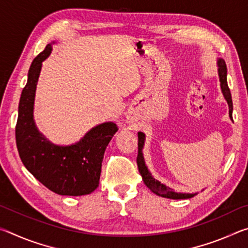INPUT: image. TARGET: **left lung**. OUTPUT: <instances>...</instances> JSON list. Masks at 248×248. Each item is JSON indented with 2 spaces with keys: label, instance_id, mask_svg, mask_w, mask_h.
I'll list each match as a JSON object with an SVG mask.
<instances>
[{
  "label": "left lung",
  "instance_id": "obj_1",
  "mask_svg": "<svg viewBox=\"0 0 248 248\" xmlns=\"http://www.w3.org/2000/svg\"><path fill=\"white\" fill-rule=\"evenodd\" d=\"M217 72H219V78H220V85L222 93L226 102L229 104V115L231 120H233L232 117V111H233V103H232V96H231V92L228 85V81H226V73H228V70H226V64L223 59H219L217 60ZM138 156H137V164L138 169H139L140 174L142 176V179L145 184V186L149 188L151 191H153L154 194L157 196L164 197V198H170V199H189L191 197H194L196 194H182V192H175L173 189H170V187L165 186V185L161 184V182L155 179L148 170V167L145 165L143 153H142V149H143L144 145V140H145V134L143 132H138Z\"/></svg>",
  "mask_w": 248,
  "mask_h": 248
}]
</instances>
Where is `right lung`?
<instances>
[{
  "label": "right lung",
  "mask_w": 248,
  "mask_h": 248,
  "mask_svg": "<svg viewBox=\"0 0 248 248\" xmlns=\"http://www.w3.org/2000/svg\"><path fill=\"white\" fill-rule=\"evenodd\" d=\"M51 50L48 45L29 68L18 105L16 145L24 166L48 189L62 196L89 195L98 187L105 150L118 128L114 123L98 124L68 146L52 144L38 131L32 115L36 86L41 63Z\"/></svg>",
  "instance_id": "add662e5"
}]
</instances>
